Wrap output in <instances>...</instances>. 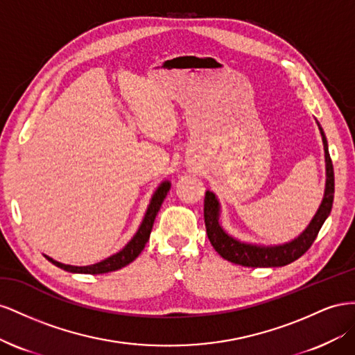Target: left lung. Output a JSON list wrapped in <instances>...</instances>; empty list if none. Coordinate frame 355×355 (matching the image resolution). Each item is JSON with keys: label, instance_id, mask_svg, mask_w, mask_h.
Instances as JSON below:
<instances>
[{"label": "left lung", "instance_id": "obj_1", "mask_svg": "<svg viewBox=\"0 0 355 355\" xmlns=\"http://www.w3.org/2000/svg\"><path fill=\"white\" fill-rule=\"evenodd\" d=\"M320 132L322 137L324 151H326V191H324V198L318 208V212L315 217L312 218L308 229L303 232L297 239L288 242V244L278 247H257L244 244V242H239L229 236L218 225V202L212 191H207L204 200V218L207 235L211 245L214 247V250L223 259L235 263V265L247 268H277L286 266L288 263L297 260L311 248L313 241L318 236L321 226L330 214L333 207V193H335V172H333V164L329 153L327 139L321 128Z\"/></svg>", "mask_w": 355, "mask_h": 355}]
</instances>
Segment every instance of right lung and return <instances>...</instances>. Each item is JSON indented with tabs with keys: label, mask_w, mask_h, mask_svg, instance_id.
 Here are the masks:
<instances>
[{
	"label": "right lung",
	"mask_w": 355,
	"mask_h": 355,
	"mask_svg": "<svg viewBox=\"0 0 355 355\" xmlns=\"http://www.w3.org/2000/svg\"><path fill=\"white\" fill-rule=\"evenodd\" d=\"M169 187H171V184L168 183V181H165V183L156 190V193H155L153 199H151L150 207L146 212V217H144L143 223H141V226L135 234V236L130 239L129 244L123 250L119 251L117 254L111 256V257H108L103 261H99V263H95V265H90V266H69V265H64V263H59L53 259H50L47 256H46V259L49 261H52L55 266L64 269V270L74 272V273H90V275H98V273L113 272V270H117L120 268L129 265V263L134 261L139 256V252L144 250L147 241L150 238V232H151V229H153L155 218H156L157 212L160 209L162 202H164V199L168 195Z\"/></svg>",
	"instance_id": "right-lung-1"
}]
</instances>
